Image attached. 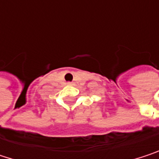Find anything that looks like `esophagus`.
I'll list each match as a JSON object with an SVG mask.
<instances>
[{
  "label": "esophagus",
  "instance_id": "esophagus-1",
  "mask_svg": "<svg viewBox=\"0 0 159 159\" xmlns=\"http://www.w3.org/2000/svg\"><path fill=\"white\" fill-rule=\"evenodd\" d=\"M67 84H69V85H71V84H73V83H71V82H68V83H67Z\"/></svg>",
  "mask_w": 159,
  "mask_h": 159
}]
</instances>
